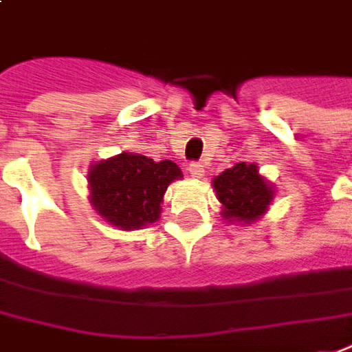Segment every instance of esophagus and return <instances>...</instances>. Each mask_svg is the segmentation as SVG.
I'll use <instances>...</instances> for the list:
<instances>
[{
	"label": "esophagus",
	"instance_id": "esophagus-1",
	"mask_svg": "<svg viewBox=\"0 0 352 352\" xmlns=\"http://www.w3.org/2000/svg\"><path fill=\"white\" fill-rule=\"evenodd\" d=\"M188 172H190V176H193V178H203L205 166L201 162H191L190 166H188Z\"/></svg>",
	"mask_w": 352,
	"mask_h": 352
}]
</instances>
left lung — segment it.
I'll return each mask as SVG.
<instances>
[{
  "label": "left lung",
  "mask_w": 352,
  "mask_h": 352,
  "mask_svg": "<svg viewBox=\"0 0 352 352\" xmlns=\"http://www.w3.org/2000/svg\"><path fill=\"white\" fill-rule=\"evenodd\" d=\"M222 217L228 222L251 224L263 217L274 199V188L258 174L256 164L237 162L212 180Z\"/></svg>",
  "instance_id": "1"
}]
</instances>
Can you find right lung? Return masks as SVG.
Masks as SVG:
<instances>
[{
	"instance_id": "1",
	"label": "right lung",
	"mask_w": 352,
	"mask_h": 352,
	"mask_svg": "<svg viewBox=\"0 0 352 352\" xmlns=\"http://www.w3.org/2000/svg\"><path fill=\"white\" fill-rule=\"evenodd\" d=\"M182 170L176 162L120 153L89 166V203L113 226L140 230L161 217L162 195Z\"/></svg>"
}]
</instances>
